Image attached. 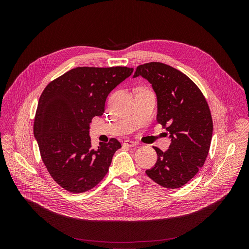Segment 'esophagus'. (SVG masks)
I'll list each match as a JSON object with an SVG mask.
<instances>
[{
	"label": "esophagus",
	"mask_w": 249,
	"mask_h": 249,
	"mask_svg": "<svg viewBox=\"0 0 249 249\" xmlns=\"http://www.w3.org/2000/svg\"><path fill=\"white\" fill-rule=\"evenodd\" d=\"M137 146V143L134 141H130V140H127V141H124L123 143V147H128V148H134Z\"/></svg>",
	"instance_id": "34e87169"
}]
</instances>
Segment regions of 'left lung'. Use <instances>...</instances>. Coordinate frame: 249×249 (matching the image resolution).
<instances>
[{"label":"left lung","mask_w":249,"mask_h":249,"mask_svg":"<svg viewBox=\"0 0 249 249\" xmlns=\"http://www.w3.org/2000/svg\"><path fill=\"white\" fill-rule=\"evenodd\" d=\"M139 76L152 84L158 97L157 121L171 138L167 151L154 147L158 160L146 173L162 187L179 188L197 174L210 150L213 120L208 102L192 80L166 64L140 65L134 78Z\"/></svg>","instance_id":"obj_1"}]
</instances>
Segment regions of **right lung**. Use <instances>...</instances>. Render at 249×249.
<instances>
[{
	"label": "right lung",
	"mask_w": 249,
	"mask_h": 249,
	"mask_svg": "<svg viewBox=\"0 0 249 249\" xmlns=\"http://www.w3.org/2000/svg\"><path fill=\"white\" fill-rule=\"evenodd\" d=\"M133 70L78 67L50 82L42 91L33 133L44 165L65 190L89 191L108 172L121 144L111 138L94 149L89 135V123L103 114L106 97Z\"/></svg>",
	"instance_id": "1"
}]
</instances>
